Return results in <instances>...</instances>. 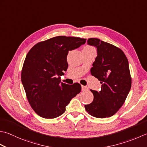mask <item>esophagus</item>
I'll return each instance as SVG.
<instances>
[{"instance_id":"esophagus-1","label":"esophagus","mask_w":147,"mask_h":147,"mask_svg":"<svg viewBox=\"0 0 147 147\" xmlns=\"http://www.w3.org/2000/svg\"><path fill=\"white\" fill-rule=\"evenodd\" d=\"M82 91H87L88 90V88L87 87H86V86H82Z\"/></svg>"}]
</instances>
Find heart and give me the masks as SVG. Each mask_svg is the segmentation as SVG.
<instances>
[{"instance_id": "1", "label": "heart", "mask_w": 147, "mask_h": 147, "mask_svg": "<svg viewBox=\"0 0 147 147\" xmlns=\"http://www.w3.org/2000/svg\"><path fill=\"white\" fill-rule=\"evenodd\" d=\"M83 50H94L93 48H92L91 47H89V46H87V47H85L84 48H83Z\"/></svg>"}]
</instances>
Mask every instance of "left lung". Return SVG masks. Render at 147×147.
<instances>
[{"mask_svg": "<svg viewBox=\"0 0 147 147\" xmlns=\"http://www.w3.org/2000/svg\"><path fill=\"white\" fill-rule=\"evenodd\" d=\"M87 44L97 48L90 73L102 85L99 92L90 89L94 100L85 108L94 117H110L122 107L131 90L128 60L120 49L99 39H88Z\"/></svg>", "mask_w": 147, "mask_h": 147, "instance_id": "left-lung-1", "label": "left lung"}]
</instances>
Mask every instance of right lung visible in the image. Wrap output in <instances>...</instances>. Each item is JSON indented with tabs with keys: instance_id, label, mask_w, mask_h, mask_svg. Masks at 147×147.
Here are the masks:
<instances>
[{
	"instance_id": "right-lung-1",
	"label": "right lung",
	"mask_w": 147,
	"mask_h": 147,
	"mask_svg": "<svg viewBox=\"0 0 147 147\" xmlns=\"http://www.w3.org/2000/svg\"><path fill=\"white\" fill-rule=\"evenodd\" d=\"M86 39L57 36L37 43L28 51L23 65L22 82L28 102L42 118L54 119L64 113L65 106L82 90L81 85L60 83L68 67L69 51L84 45Z\"/></svg>"
}]
</instances>
